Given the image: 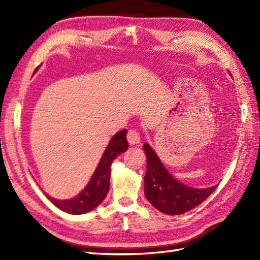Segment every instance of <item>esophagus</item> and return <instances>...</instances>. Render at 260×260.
<instances>
[{"label": "esophagus", "mask_w": 260, "mask_h": 260, "mask_svg": "<svg viewBox=\"0 0 260 260\" xmlns=\"http://www.w3.org/2000/svg\"><path fill=\"white\" fill-rule=\"evenodd\" d=\"M127 141L131 145H137L141 143V137L140 134L137 133L135 129H129L128 133H127Z\"/></svg>", "instance_id": "obj_1"}]
</instances>
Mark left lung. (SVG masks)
I'll list each match as a JSON object with an SVG mask.
<instances>
[{
    "mask_svg": "<svg viewBox=\"0 0 260 260\" xmlns=\"http://www.w3.org/2000/svg\"><path fill=\"white\" fill-rule=\"evenodd\" d=\"M143 150L147 164L144 176L145 197L162 213L178 215L190 211L206 200L218 185L196 189L182 183L169 172L148 143L143 145Z\"/></svg>",
    "mask_w": 260,
    "mask_h": 260,
    "instance_id": "left-lung-1",
    "label": "left lung"
}]
</instances>
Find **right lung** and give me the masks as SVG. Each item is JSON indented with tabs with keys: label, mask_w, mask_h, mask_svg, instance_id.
<instances>
[{
	"label": "right lung",
	"mask_w": 260,
	"mask_h": 260,
	"mask_svg": "<svg viewBox=\"0 0 260 260\" xmlns=\"http://www.w3.org/2000/svg\"><path fill=\"white\" fill-rule=\"evenodd\" d=\"M38 69L39 67L35 70V73ZM126 135V129L117 132L113 135L107 147L105 148L102 158L99 159V163L93 171L89 182L78 194L71 199L60 200V199L50 197L43 191L48 200L52 202L61 211L70 214H84L97 208L108 193L110 167H112L113 161L119 154L124 153L128 148Z\"/></svg>",
	"instance_id": "add662e5"
}]
</instances>
